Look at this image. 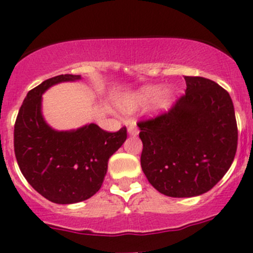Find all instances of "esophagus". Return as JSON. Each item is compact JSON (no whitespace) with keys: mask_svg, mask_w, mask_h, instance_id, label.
Listing matches in <instances>:
<instances>
[{"mask_svg":"<svg viewBox=\"0 0 253 253\" xmlns=\"http://www.w3.org/2000/svg\"><path fill=\"white\" fill-rule=\"evenodd\" d=\"M138 132H139V129L134 122L129 124V126H128V133L129 134H138Z\"/></svg>","mask_w":253,"mask_h":253,"instance_id":"1","label":"esophagus"}]
</instances>
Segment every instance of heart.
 <instances>
[{
	"label": "heart",
	"mask_w": 253,
	"mask_h": 253,
	"mask_svg": "<svg viewBox=\"0 0 253 253\" xmlns=\"http://www.w3.org/2000/svg\"><path fill=\"white\" fill-rule=\"evenodd\" d=\"M170 94L168 91H163L159 86H148L141 90V93L136 96L133 101L129 104V108H136L138 105H147V104L157 101L159 106H167L169 104Z\"/></svg>",
	"instance_id": "1"
}]
</instances>
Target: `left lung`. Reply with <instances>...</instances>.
Here are the masks:
<instances>
[{"label": "left lung", "mask_w": 253, "mask_h": 253, "mask_svg": "<svg viewBox=\"0 0 253 253\" xmlns=\"http://www.w3.org/2000/svg\"><path fill=\"white\" fill-rule=\"evenodd\" d=\"M186 93L168 111L137 122L141 165L150 185L169 197H195L230 169L237 125L230 95L215 82L185 77Z\"/></svg>", "instance_id": "obj_1"}]
</instances>
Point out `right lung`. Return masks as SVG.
Instances as JSON below:
<instances>
[{"label": "right lung", "mask_w": 253, "mask_h": 253, "mask_svg": "<svg viewBox=\"0 0 253 253\" xmlns=\"http://www.w3.org/2000/svg\"><path fill=\"white\" fill-rule=\"evenodd\" d=\"M81 76L60 75L29 90L14 124V154L20 171L42 197L58 205L90 198L100 190L109 158L124 144L127 128L108 132L90 124L77 131L57 132L42 116V95L60 82Z\"/></svg>", "instance_id": "right-lung-1"}]
</instances>
